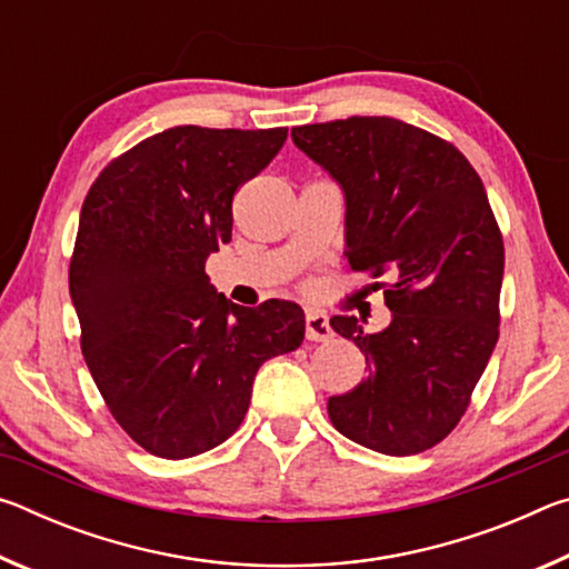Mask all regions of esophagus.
Listing matches in <instances>:
<instances>
[{"label": "esophagus", "instance_id": "34e87169", "mask_svg": "<svg viewBox=\"0 0 569 569\" xmlns=\"http://www.w3.org/2000/svg\"><path fill=\"white\" fill-rule=\"evenodd\" d=\"M331 336H333V329L329 323V316L321 311L306 313V339L308 341H329Z\"/></svg>", "mask_w": 569, "mask_h": 569}]
</instances>
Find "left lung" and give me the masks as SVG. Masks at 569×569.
<instances>
[{
	"instance_id": "8db88e82",
	"label": "left lung",
	"mask_w": 569,
	"mask_h": 569,
	"mask_svg": "<svg viewBox=\"0 0 569 569\" xmlns=\"http://www.w3.org/2000/svg\"><path fill=\"white\" fill-rule=\"evenodd\" d=\"M291 138L341 186L346 256L383 278L373 288L391 311L379 333L331 319L369 363L329 399L331 423L381 455H419L465 417L499 339L505 243L487 190L451 142L393 118L301 124Z\"/></svg>"
}]
</instances>
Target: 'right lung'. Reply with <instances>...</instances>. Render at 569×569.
Instances as JSON below:
<instances>
[{
	"label": "right lung",
	"instance_id": "1",
	"mask_svg": "<svg viewBox=\"0 0 569 569\" xmlns=\"http://www.w3.org/2000/svg\"><path fill=\"white\" fill-rule=\"evenodd\" d=\"M286 134L178 124L114 158L84 198L70 261L82 356L114 421L150 455L223 445L261 363L303 341L301 306L230 303L206 273L233 233L236 190Z\"/></svg>",
	"mask_w": 569,
	"mask_h": 569
}]
</instances>
